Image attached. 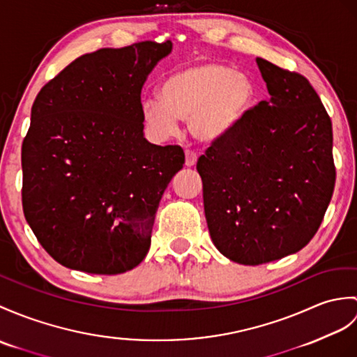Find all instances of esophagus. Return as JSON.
<instances>
[{
    "label": "esophagus",
    "mask_w": 357,
    "mask_h": 357,
    "mask_svg": "<svg viewBox=\"0 0 357 357\" xmlns=\"http://www.w3.org/2000/svg\"><path fill=\"white\" fill-rule=\"evenodd\" d=\"M197 161V156L192 151H185V167H193Z\"/></svg>",
    "instance_id": "34e87169"
}]
</instances>
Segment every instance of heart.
Instances as JSON below:
<instances>
[{"label": "heart", "mask_w": 357, "mask_h": 357, "mask_svg": "<svg viewBox=\"0 0 357 357\" xmlns=\"http://www.w3.org/2000/svg\"><path fill=\"white\" fill-rule=\"evenodd\" d=\"M255 102V86L245 71L216 61L190 63L173 73L160 97L141 105L146 129L156 139L178 130V119L188 120V132L201 143L225 138L245 121Z\"/></svg>", "instance_id": "1"}]
</instances>
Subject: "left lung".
<instances>
[{
    "mask_svg": "<svg viewBox=\"0 0 357 357\" xmlns=\"http://www.w3.org/2000/svg\"><path fill=\"white\" fill-rule=\"evenodd\" d=\"M255 61L269 100L214 141L196 165L214 246L250 266L303 250L336 181L331 120L317 91L301 74Z\"/></svg>",
    "mask_w": 357,
    "mask_h": 357,
    "instance_id": "obj_1",
    "label": "left lung"
}]
</instances>
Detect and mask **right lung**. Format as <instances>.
I'll return each instance as SVG.
<instances>
[{
  "instance_id": "right-lung-1",
  "label": "right lung",
  "mask_w": 357,
  "mask_h": 357,
  "mask_svg": "<svg viewBox=\"0 0 357 357\" xmlns=\"http://www.w3.org/2000/svg\"><path fill=\"white\" fill-rule=\"evenodd\" d=\"M173 44L146 40L77 57L39 91L22 143L24 216L62 266L134 269L164 190L185 161L144 138L141 89Z\"/></svg>"
}]
</instances>
